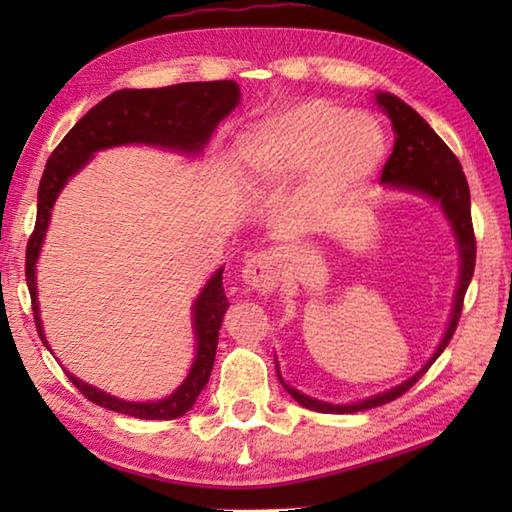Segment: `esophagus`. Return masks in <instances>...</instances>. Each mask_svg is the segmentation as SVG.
<instances>
[{
  "mask_svg": "<svg viewBox=\"0 0 512 512\" xmlns=\"http://www.w3.org/2000/svg\"><path fill=\"white\" fill-rule=\"evenodd\" d=\"M241 280L259 293H271L277 287V282H280L277 255L271 253V250L250 255L244 264V271H241Z\"/></svg>",
  "mask_w": 512,
  "mask_h": 512,
  "instance_id": "obj_1",
  "label": "esophagus"
}]
</instances>
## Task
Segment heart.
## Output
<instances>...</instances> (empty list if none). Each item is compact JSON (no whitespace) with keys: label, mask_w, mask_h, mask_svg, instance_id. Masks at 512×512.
I'll return each mask as SVG.
<instances>
[{"label":"heart","mask_w":512,"mask_h":512,"mask_svg":"<svg viewBox=\"0 0 512 512\" xmlns=\"http://www.w3.org/2000/svg\"><path fill=\"white\" fill-rule=\"evenodd\" d=\"M246 151L250 167L264 178H291L309 169V201L332 210L375 176L386 135L363 112L314 101L266 119L250 133Z\"/></svg>","instance_id":"heart-1"}]
</instances>
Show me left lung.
<instances>
[{
  "mask_svg": "<svg viewBox=\"0 0 512 512\" xmlns=\"http://www.w3.org/2000/svg\"><path fill=\"white\" fill-rule=\"evenodd\" d=\"M375 99L381 112L391 119L393 133H395V146H393L391 158H388L384 164V171H381V183L424 194L433 198L436 203H440L449 223H452V230L458 241V250H461V277H458L452 320H449V327L443 336V341L438 345V350L433 352V357L427 361V366H424L420 372H415L411 379H406L404 384L391 388V391L368 397V400L357 402V404H343V406L329 404V402H320V400H314V397L302 395L300 391H296V388L287 386L284 384V379L280 377V370H277V377H280L284 391H287L298 404L305 406V409L318 411V413H354V411L375 409V406L393 402L409 391L415 381L429 370L431 363L440 357V352L447 348V343L452 341L458 318H461V311H463L465 291L470 287V280L474 275L476 239H474L472 212H470V187H467V178L463 173L461 162H458L452 149H449V146L440 140L436 133H433V128L409 106V103H404L402 99H397L395 94H388V92H377Z\"/></svg>",
  "mask_w": 512,
  "mask_h": 512,
  "instance_id": "left-lung-1",
  "label": "left lung"
}]
</instances>
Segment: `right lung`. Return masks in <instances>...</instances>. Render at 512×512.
<instances>
[{"instance_id":"add662e5","label":"right lung","mask_w":512,"mask_h":512,"mask_svg":"<svg viewBox=\"0 0 512 512\" xmlns=\"http://www.w3.org/2000/svg\"><path fill=\"white\" fill-rule=\"evenodd\" d=\"M239 85L235 81H205L178 83L169 88L153 90H119L97 103L88 115L76 121V126L49 155L45 173L38 187V216L27 244V284L31 293V309L36 318L40 341L47 345L40 323L36 262L45 241L51 207L67 178L85 167L92 153L119 144H158L173 151L198 153L210 140L216 124L228 117L239 103ZM228 298L223 293V268L212 275L201 296L194 302V334L196 361L187 379L169 397L158 402H124L99 391L81 379L69 375L72 384L103 409L133 415L140 420H173L192 409L196 397L212 375L216 343ZM49 348V345H47Z\"/></svg>"}]
</instances>
